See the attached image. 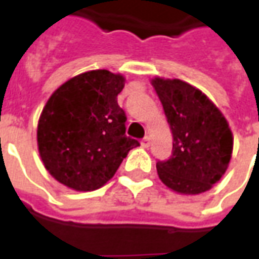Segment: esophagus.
<instances>
[{
    "label": "esophagus",
    "mask_w": 259,
    "mask_h": 259,
    "mask_svg": "<svg viewBox=\"0 0 259 259\" xmlns=\"http://www.w3.org/2000/svg\"><path fill=\"white\" fill-rule=\"evenodd\" d=\"M141 146L144 147V148H147V147H150V137L148 136H146L143 140H141Z\"/></svg>",
    "instance_id": "obj_1"
}]
</instances>
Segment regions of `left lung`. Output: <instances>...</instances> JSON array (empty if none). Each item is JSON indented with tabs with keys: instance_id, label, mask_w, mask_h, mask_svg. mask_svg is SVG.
I'll return each mask as SVG.
<instances>
[{
	"instance_id": "obj_1",
	"label": "left lung",
	"mask_w": 259,
	"mask_h": 259,
	"mask_svg": "<svg viewBox=\"0 0 259 259\" xmlns=\"http://www.w3.org/2000/svg\"><path fill=\"white\" fill-rule=\"evenodd\" d=\"M174 135L172 155L158 161L165 186L180 194H200L221 180L232 158L233 136L208 97L179 79L151 81Z\"/></svg>"
}]
</instances>
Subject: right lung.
Returning <instances> with one entry per match:
<instances>
[{
	"mask_svg": "<svg viewBox=\"0 0 259 259\" xmlns=\"http://www.w3.org/2000/svg\"><path fill=\"white\" fill-rule=\"evenodd\" d=\"M123 87L122 74L100 69L74 76L50 97L37 126V144L44 166L59 183L97 190L140 146L126 136L127 118L118 105Z\"/></svg>",
	"mask_w": 259,
	"mask_h": 259,
	"instance_id": "obj_1",
	"label": "right lung"
}]
</instances>
